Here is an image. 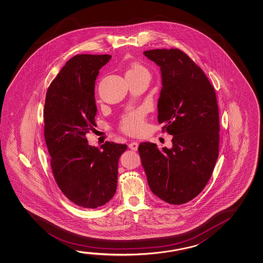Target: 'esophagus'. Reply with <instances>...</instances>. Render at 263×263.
<instances>
[{
	"label": "esophagus",
	"instance_id": "esophagus-1",
	"mask_svg": "<svg viewBox=\"0 0 263 263\" xmlns=\"http://www.w3.org/2000/svg\"><path fill=\"white\" fill-rule=\"evenodd\" d=\"M128 146H129V148L131 151H137L138 148V143L134 142L133 141V142L129 143Z\"/></svg>",
	"mask_w": 263,
	"mask_h": 263
}]
</instances>
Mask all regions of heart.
<instances>
[{
  "label": "heart",
  "instance_id": "1",
  "mask_svg": "<svg viewBox=\"0 0 263 263\" xmlns=\"http://www.w3.org/2000/svg\"><path fill=\"white\" fill-rule=\"evenodd\" d=\"M148 73L147 69L139 63H134L127 69L125 75H140V74ZM146 115L143 109L134 110L125 114L122 117L119 124L121 131L129 135V136H138L142 133L146 125Z\"/></svg>",
  "mask_w": 263,
  "mask_h": 263
}]
</instances>
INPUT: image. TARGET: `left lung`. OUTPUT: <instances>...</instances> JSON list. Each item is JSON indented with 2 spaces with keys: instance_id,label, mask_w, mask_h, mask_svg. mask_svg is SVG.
Returning <instances> with one entry per match:
<instances>
[{
  "instance_id": "8db88e82",
  "label": "left lung",
  "mask_w": 263,
  "mask_h": 263,
  "mask_svg": "<svg viewBox=\"0 0 263 263\" xmlns=\"http://www.w3.org/2000/svg\"><path fill=\"white\" fill-rule=\"evenodd\" d=\"M144 55L160 67L158 121L173 135V147L141 143L138 152L151 192L171 204L195 198L211 178L219 155V111L215 89L202 69L178 48Z\"/></svg>"
}]
</instances>
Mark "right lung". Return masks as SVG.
Wrapping results in <instances>:
<instances>
[{"label": "right lung", "instance_id": "right-lung-1", "mask_svg": "<svg viewBox=\"0 0 263 263\" xmlns=\"http://www.w3.org/2000/svg\"><path fill=\"white\" fill-rule=\"evenodd\" d=\"M111 56L82 54L71 58L48 87L44 135L52 173L67 198L83 208H97L117 192L118 161L127 146L88 144L95 126V86L99 69Z\"/></svg>", "mask_w": 263, "mask_h": 263}]
</instances>
